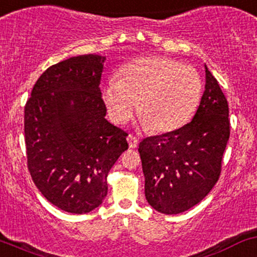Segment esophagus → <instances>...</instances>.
<instances>
[{
  "label": "esophagus",
  "instance_id": "obj_1",
  "mask_svg": "<svg viewBox=\"0 0 257 257\" xmlns=\"http://www.w3.org/2000/svg\"><path fill=\"white\" fill-rule=\"evenodd\" d=\"M126 140H128L129 148H131V149H135V148H137L138 143H139V140H138V138L133 137V135H129V137L126 138Z\"/></svg>",
  "mask_w": 257,
  "mask_h": 257
}]
</instances>
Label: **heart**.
Wrapping results in <instances>:
<instances>
[{"label": "heart", "mask_w": 257, "mask_h": 257, "mask_svg": "<svg viewBox=\"0 0 257 257\" xmlns=\"http://www.w3.org/2000/svg\"><path fill=\"white\" fill-rule=\"evenodd\" d=\"M199 73L161 56L126 64L103 91L108 113L115 123L128 122L138 105L142 122L154 133H168L193 117L201 100Z\"/></svg>", "instance_id": "heart-1"}]
</instances>
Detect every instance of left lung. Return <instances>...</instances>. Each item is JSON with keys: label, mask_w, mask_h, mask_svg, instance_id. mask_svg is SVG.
Returning <instances> with one entry per match:
<instances>
[{"label": "left lung", "mask_w": 257, "mask_h": 257, "mask_svg": "<svg viewBox=\"0 0 257 257\" xmlns=\"http://www.w3.org/2000/svg\"><path fill=\"white\" fill-rule=\"evenodd\" d=\"M205 73V91L191 122L139 144L146 200L165 215H177L199 204L221 174L230 133L229 109L206 66Z\"/></svg>", "instance_id": "8db88e82"}]
</instances>
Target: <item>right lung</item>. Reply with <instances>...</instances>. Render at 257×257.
<instances>
[{
	"label": "right lung",
	"instance_id": "1",
	"mask_svg": "<svg viewBox=\"0 0 257 257\" xmlns=\"http://www.w3.org/2000/svg\"><path fill=\"white\" fill-rule=\"evenodd\" d=\"M106 57L81 55L47 68L24 109L28 170L52 205L86 213L102 204L107 176L128 134L106 119L100 81Z\"/></svg>",
	"mask_w": 257,
	"mask_h": 257
}]
</instances>
